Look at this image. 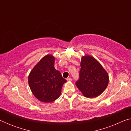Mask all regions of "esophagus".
Wrapping results in <instances>:
<instances>
[{
	"instance_id": "1",
	"label": "esophagus",
	"mask_w": 131,
	"mask_h": 131,
	"mask_svg": "<svg viewBox=\"0 0 131 131\" xmlns=\"http://www.w3.org/2000/svg\"><path fill=\"white\" fill-rule=\"evenodd\" d=\"M66 80H67L68 81H72V79L71 78V77H69V78H67V79H66Z\"/></svg>"
}]
</instances>
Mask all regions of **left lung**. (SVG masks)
Listing matches in <instances>:
<instances>
[{
  "instance_id": "8db88e82",
  "label": "left lung",
  "mask_w": 131,
  "mask_h": 131,
  "mask_svg": "<svg viewBox=\"0 0 131 131\" xmlns=\"http://www.w3.org/2000/svg\"><path fill=\"white\" fill-rule=\"evenodd\" d=\"M79 79L76 85L84 96H98L108 84V75L98 61L92 57L85 55L81 59Z\"/></svg>"
}]
</instances>
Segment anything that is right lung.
Here are the masks:
<instances>
[{
  "instance_id": "right-lung-1",
  "label": "right lung",
  "mask_w": 131,
  "mask_h": 131,
  "mask_svg": "<svg viewBox=\"0 0 131 131\" xmlns=\"http://www.w3.org/2000/svg\"><path fill=\"white\" fill-rule=\"evenodd\" d=\"M55 58L44 57L31 71L28 83L35 96L43 102H52L60 96L66 80L54 68Z\"/></svg>"
}]
</instances>
